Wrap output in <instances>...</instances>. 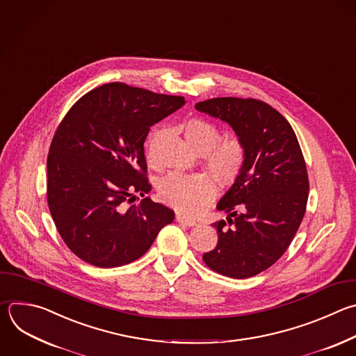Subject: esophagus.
Instances as JSON below:
<instances>
[{"instance_id":"1","label":"esophagus","mask_w":356,"mask_h":356,"mask_svg":"<svg viewBox=\"0 0 356 356\" xmlns=\"http://www.w3.org/2000/svg\"><path fill=\"white\" fill-rule=\"evenodd\" d=\"M176 220L180 222V223H184V225H187V226H195V225H197L195 220L188 219V218H186V216L181 215V213H177V215H176Z\"/></svg>"}]
</instances>
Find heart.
<instances>
[{
    "instance_id": "1",
    "label": "heart",
    "mask_w": 356,
    "mask_h": 356,
    "mask_svg": "<svg viewBox=\"0 0 356 356\" xmlns=\"http://www.w3.org/2000/svg\"><path fill=\"white\" fill-rule=\"evenodd\" d=\"M159 137L161 133H155L149 138V156ZM184 137L190 148L205 155L207 166L219 183L232 184L239 177L245 166L246 149L238 138L220 141L219 129L201 118H193L184 124ZM158 191L161 198L170 207L188 216H197L213 198L216 184L205 173H170L162 179Z\"/></svg>"
}]
</instances>
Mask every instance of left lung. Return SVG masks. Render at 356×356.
Masks as SVG:
<instances>
[{
  "instance_id": "8db88e82",
  "label": "left lung",
  "mask_w": 356,
  "mask_h": 356,
  "mask_svg": "<svg viewBox=\"0 0 356 356\" xmlns=\"http://www.w3.org/2000/svg\"><path fill=\"white\" fill-rule=\"evenodd\" d=\"M198 111L227 123L246 149L245 166L216 209L218 243L204 263L218 274L249 278L271 267L289 248L303 219L309 179L302 149L286 118L256 99L215 97Z\"/></svg>"
}]
</instances>
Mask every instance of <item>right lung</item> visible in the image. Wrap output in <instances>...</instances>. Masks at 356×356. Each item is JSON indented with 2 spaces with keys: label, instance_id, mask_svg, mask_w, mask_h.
<instances>
[{
  "label": "right lung",
  "instance_id": "obj_1",
  "mask_svg": "<svg viewBox=\"0 0 356 356\" xmlns=\"http://www.w3.org/2000/svg\"><path fill=\"white\" fill-rule=\"evenodd\" d=\"M186 103L126 83L83 95L58 126L47 156V202L58 233L81 260L113 268L144 256L175 212L134 193L151 191L144 143Z\"/></svg>",
  "mask_w": 356,
  "mask_h": 356
}]
</instances>
